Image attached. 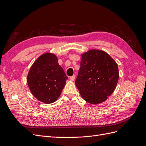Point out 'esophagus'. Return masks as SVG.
Returning <instances> with one entry per match:
<instances>
[{
	"label": "esophagus",
	"instance_id": "esophagus-1",
	"mask_svg": "<svg viewBox=\"0 0 146 146\" xmlns=\"http://www.w3.org/2000/svg\"><path fill=\"white\" fill-rule=\"evenodd\" d=\"M75 77H76V76H71V77H69L70 80V81H74Z\"/></svg>",
	"mask_w": 146,
	"mask_h": 146
}]
</instances>
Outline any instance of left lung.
Listing matches in <instances>:
<instances>
[{"instance_id":"left-lung-1","label":"left lung","mask_w":146,"mask_h":146,"mask_svg":"<svg viewBox=\"0 0 146 146\" xmlns=\"http://www.w3.org/2000/svg\"><path fill=\"white\" fill-rule=\"evenodd\" d=\"M118 79L117 64L107 52L92 49L82 54L76 85L87 102L105 101L115 90Z\"/></svg>"}]
</instances>
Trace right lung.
I'll return each instance as SVG.
<instances>
[{
    "label": "right lung",
    "mask_w": 146,
    "mask_h": 146,
    "mask_svg": "<svg viewBox=\"0 0 146 146\" xmlns=\"http://www.w3.org/2000/svg\"><path fill=\"white\" fill-rule=\"evenodd\" d=\"M68 77L58 63L57 56L45 53L35 60L27 75L32 94L45 104L54 102L60 97Z\"/></svg>",
    "instance_id": "obj_1"
}]
</instances>
